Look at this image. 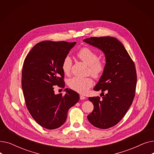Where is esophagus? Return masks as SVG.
<instances>
[{
  "instance_id": "34e87169",
  "label": "esophagus",
  "mask_w": 154,
  "mask_h": 154,
  "mask_svg": "<svg viewBox=\"0 0 154 154\" xmlns=\"http://www.w3.org/2000/svg\"><path fill=\"white\" fill-rule=\"evenodd\" d=\"M86 98H85V96H84V95H80V100H84V99H85Z\"/></svg>"
}]
</instances>
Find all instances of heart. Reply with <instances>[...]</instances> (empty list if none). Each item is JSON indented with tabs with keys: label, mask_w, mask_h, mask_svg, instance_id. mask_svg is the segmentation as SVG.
<instances>
[{
	"label": "heart",
	"mask_w": 154,
	"mask_h": 154,
	"mask_svg": "<svg viewBox=\"0 0 154 154\" xmlns=\"http://www.w3.org/2000/svg\"><path fill=\"white\" fill-rule=\"evenodd\" d=\"M77 57L88 66V72L95 78H100L106 69V63L99 60L98 55L91 48L84 47L77 54ZM72 67V60L66 56L62 61V69L66 75H69ZM68 85L73 91L80 94H85L93 85L92 79L88 77H72L68 80Z\"/></svg>",
	"instance_id": "heart-1"
}]
</instances>
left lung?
I'll return each mask as SVG.
<instances>
[{"label":"left lung","mask_w":154,"mask_h":154,"mask_svg":"<svg viewBox=\"0 0 154 154\" xmlns=\"http://www.w3.org/2000/svg\"><path fill=\"white\" fill-rule=\"evenodd\" d=\"M84 42L101 50L106 57V69L94 88L102 92L103 97L88 98L94 110L87 119L96 127L109 128L120 122L133 102L137 85L135 64L124 45L114 37H91Z\"/></svg>","instance_id":"obj_1"}]
</instances>
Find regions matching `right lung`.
I'll return each mask as SVG.
<instances>
[{
  "mask_svg": "<svg viewBox=\"0 0 154 154\" xmlns=\"http://www.w3.org/2000/svg\"><path fill=\"white\" fill-rule=\"evenodd\" d=\"M76 42L50 40L40 42L32 48L24 60L22 87L26 106L40 126L55 129L66 122L69 109L79 100L70 88L66 94H55L54 86L64 87L63 59Z\"/></svg>",
  "mask_w": 154,
  "mask_h": 154,
  "instance_id": "obj_1",
  "label": "right lung"
}]
</instances>
